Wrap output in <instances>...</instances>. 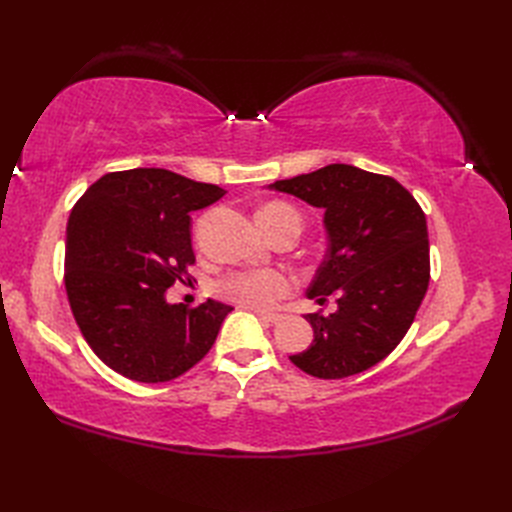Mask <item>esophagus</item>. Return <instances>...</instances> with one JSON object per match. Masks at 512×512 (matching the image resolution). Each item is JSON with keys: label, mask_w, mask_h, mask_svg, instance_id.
Wrapping results in <instances>:
<instances>
[{"label": "esophagus", "mask_w": 512, "mask_h": 512, "mask_svg": "<svg viewBox=\"0 0 512 512\" xmlns=\"http://www.w3.org/2000/svg\"><path fill=\"white\" fill-rule=\"evenodd\" d=\"M256 314H258V318L262 320V322H277V320H280L282 316L280 314H271V312H260V309H256Z\"/></svg>", "instance_id": "34e87169"}]
</instances>
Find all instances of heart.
Returning a JSON list of instances; mask_svg holds the SVG:
<instances>
[{"label":"heart","mask_w":512,"mask_h":512,"mask_svg":"<svg viewBox=\"0 0 512 512\" xmlns=\"http://www.w3.org/2000/svg\"><path fill=\"white\" fill-rule=\"evenodd\" d=\"M258 224L267 235L280 230L301 232V213L286 203H269L258 211ZM292 290V277L280 269H254L237 271L224 277L220 292L226 299L250 309H271L277 301L288 297Z\"/></svg>","instance_id":"b5f03b06"}]
</instances>
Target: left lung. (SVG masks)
I'll return each instance as SVG.
<instances>
[{"mask_svg": "<svg viewBox=\"0 0 512 512\" xmlns=\"http://www.w3.org/2000/svg\"><path fill=\"white\" fill-rule=\"evenodd\" d=\"M269 188L324 209L329 247L307 297L322 305L337 294L335 314L305 316L314 342L290 361L320 380L374 367L404 339L429 286L421 205L393 177L350 164H329Z\"/></svg>", "mask_w": 512, "mask_h": 512, "instance_id": "1", "label": "left lung"}]
</instances>
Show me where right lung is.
I'll list each match as a JSON object with an SVG mask.
<instances>
[{
    "mask_svg": "<svg viewBox=\"0 0 512 512\" xmlns=\"http://www.w3.org/2000/svg\"><path fill=\"white\" fill-rule=\"evenodd\" d=\"M224 194L164 168H132L100 177L76 200L66 230L68 301L89 348L117 374L175 380L215 344L232 307L168 305L164 292L190 282V213Z\"/></svg>",
    "mask_w": 512,
    "mask_h": 512,
    "instance_id": "add662e5",
    "label": "right lung"
}]
</instances>
